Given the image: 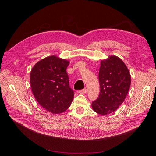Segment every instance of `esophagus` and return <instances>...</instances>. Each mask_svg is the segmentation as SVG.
<instances>
[{"instance_id": "obj_1", "label": "esophagus", "mask_w": 156, "mask_h": 156, "mask_svg": "<svg viewBox=\"0 0 156 156\" xmlns=\"http://www.w3.org/2000/svg\"><path fill=\"white\" fill-rule=\"evenodd\" d=\"M86 91H87L86 89L84 88V89H83V90H81L78 91V93H80V94H84V93H86Z\"/></svg>"}]
</instances>
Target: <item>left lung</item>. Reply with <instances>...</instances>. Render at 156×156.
Here are the masks:
<instances>
[{"instance_id": "8db88e82", "label": "left lung", "mask_w": 156, "mask_h": 156, "mask_svg": "<svg viewBox=\"0 0 156 156\" xmlns=\"http://www.w3.org/2000/svg\"><path fill=\"white\" fill-rule=\"evenodd\" d=\"M100 93L92 108L101 115L115 111L123 102L131 84V76L123 62L116 56L102 60L99 72Z\"/></svg>"}]
</instances>
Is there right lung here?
<instances>
[{"mask_svg": "<svg viewBox=\"0 0 156 156\" xmlns=\"http://www.w3.org/2000/svg\"><path fill=\"white\" fill-rule=\"evenodd\" d=\"M69 64V61L52 55L39 61L31 72L30 83L35 99L52 114L63 112L74 98L66 71Z\"/></svg>", "mask_w": 156, "mask_h": 156, "instance_id": "1", "label": "right lung"}]
</instances>
